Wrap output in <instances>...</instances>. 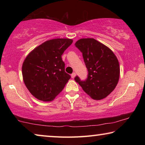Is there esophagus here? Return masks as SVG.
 Instances as JSON below:
<instances>
[{
  "instance_id": "1",
  "label": "esophagus",
  "mask_w": 145,
  "mask_h": 145,
  "mask_svg": "<svg viewBox=\"0 0 145 145\" xmlns=\"http://www.w3.org/2000/svg\"><path fill=\"white\" fill-rule=\"evenodd\" d=\"M75 75H76V73L75 72H73V73H72V75H71V77H72V78H75Z\"/></svg>"
}]
</instances>
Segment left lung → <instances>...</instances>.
<instances>
[{
  "label": "left lung",
  "mask_w": 145,
  "mask_h": 145,
  "mask_svg": "<svg viewBox=\"0 0 145 145\" xmlns=\"http://www.w3.org/2000/svg\"><path fill=\"white\" fill-rule=\"evenodd\" d=\"M75 45L82 54L88 74L82 80H75L94 100H102L114 89L120 77L118 59L111 49L93 38H83Z\"/></svg>",
  "instance_id": "obj_1"
}]
</instances>
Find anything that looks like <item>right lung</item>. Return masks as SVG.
I'll return each instance as SVG.
<instances>
[{"label": "right lung", "mask_w": 145, "mask_h": 145, "mask_svg": "<svg viewBox=\"0 0 145 145\" xmlns=\"http://www.w3.org/2000/svg\"><path fill=\"white\" fill-rule=\"evenodd\" d=\"M72 42L66 38L46 41L27 56L22 65L24 82L36 99L52 101L71 78L61 56Z\"/></svg>", "instance_id": "right-lung-1"}]
</instances>
